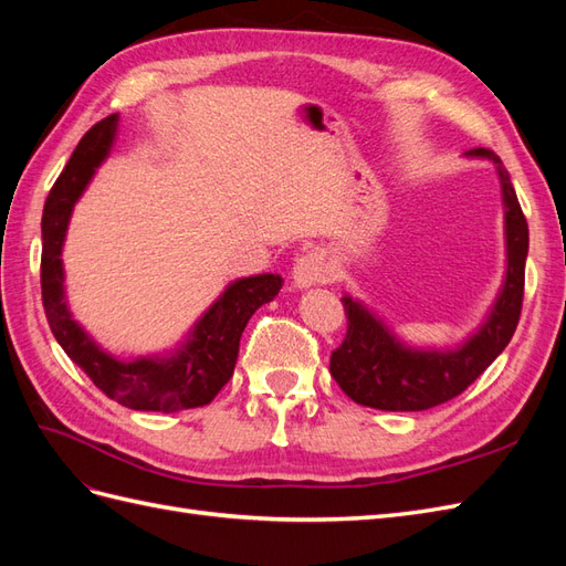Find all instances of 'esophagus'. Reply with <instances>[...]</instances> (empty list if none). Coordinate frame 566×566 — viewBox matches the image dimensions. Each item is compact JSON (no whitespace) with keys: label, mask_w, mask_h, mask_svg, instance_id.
<instances>
[{"label":"esophagus","mask_w":566,"mask_h":566,"mask_svg":"<svg viewBox=\"0 0 566 566\" xmlns=\"http://www.w3.org/2000/svg\"><path fill=\"white\" fill-rule=\"evenodd\" d=\"M335 273H337V266L328 254L318 248L306 250L297 256V262L293 266V285L297 290H306L314 285L331 283L335 279Z\"/></svg>","instance_id":"34e87169"}]
</instances>
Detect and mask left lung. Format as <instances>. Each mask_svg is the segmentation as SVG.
<instances>
[{
	"mask_svg": "<svg viewBox=\"0 0 566 566\" xmlns=\"http://www.w3.org/2000/svg\"><path fill=\"white\" fill-rule=\"evenodd\" d=\"M470 160H489L501 179L505 276L484 321L458 345L434 347L406 342L366 302L345 293L349 331L331 356V373L347 397L380 410H427L472 385L515 335L522 297L528 227L501 158L489 148L468 150Z\"/></svg>",
	"mask_w": 566,
	"mask_h": 566,
	"instance_id": "obj_1",
	"label": "left lung"
}]
</instances>
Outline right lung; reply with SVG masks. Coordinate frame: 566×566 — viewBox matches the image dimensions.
<instances>
[{
	"label": "right lung",
	"instance_id": "add662e5",
	"mask_svg": "<svg viewBox=\"0 0 566 566\" xmlns=\"http://www.w3.org/2000/svg\"><path fill=\"white\" fill-rule=\"evenodd\" d=\"M119 115L101 119L73 150L42 212V300L49 328L63 352L90 380L132 410H175L210 403L224 387L238 358V345L250 316L283 287L279 273H256L231 281L172 349L117 358L75 321L65 295L63 245L77 200L98 167L111 156Z\"/></svg>",
	"mask_w": 566,
	"mask_h": 566
}]
</instances>
